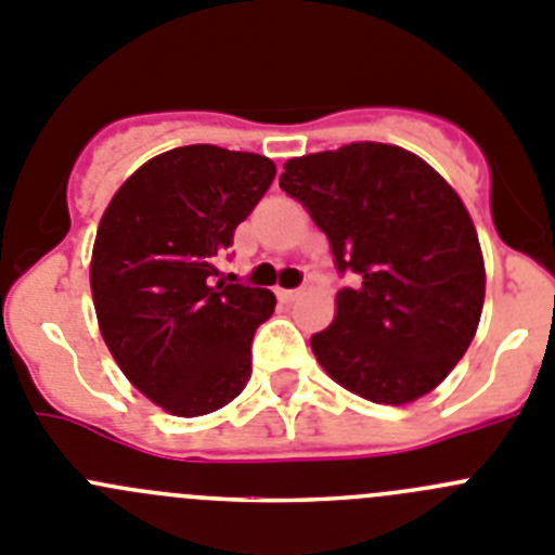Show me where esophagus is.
I'll return each instance as SVG.
<instances>
[{"mask_svg": "<svg viewBox=\"0 0 555 555\" xmlns=\"http://www.w3.org/2000/svg\"><path fill=\"white\" fill-rule=\"evenodd\" d=\"M304 296V289L301 287H293V289H276V298L282 304H293V301H298V298Z\"/></svg>", "mask_w": 555, "mask_h": 555, "instance_id": "34e87169", "label": "esophagus"}]
</instances>
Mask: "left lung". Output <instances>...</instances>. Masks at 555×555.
I'll list each match as a JSON object with an SVG mask.
<instances>
[{
    "label": "left lung",
    "mask_w": 555,
    "mask_h": 555,
    "mask_svg": "<svg viewBox=\"0 0 555 555\" xmlns=\"http://www.w3.org/2000/svg\"><path fill=\"white\" fill-rule=\"evenodd\" d=\"M279 188L332 246L337 314L312 334L323 371L373 403H409L456 367L483 307V257L462 198L417 154L351 143L284 163Z\"/></svg>",
    "instance_id": "1"
}]
</instances>
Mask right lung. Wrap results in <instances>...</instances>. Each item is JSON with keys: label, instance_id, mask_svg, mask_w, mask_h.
<instances>
[{"label": "right lung", "instance_id": "right-lung-1", "mask_svg": "<svg viewBox=\"0 0 555 555\" xmlns=\"http://www.w3.org/2000/svg\"><path fill=\"white\" fill-rule=\"evenodd\" d=\"M262 154L196 143L138 168L104 209L91 262L99 328L124 376L177 417L227 406L251 378V343L271 289L216 268L266 196Z\"/></svg>", "mask_w": 555, "mask_h": 555}]
</instances>
